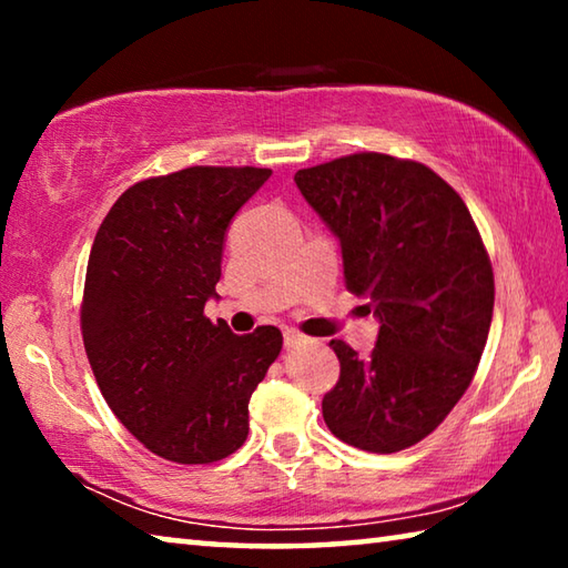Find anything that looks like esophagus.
<instances>
[{
    "label": "esophagus",
    "mask_w": 568,
    "mask_h": 568,
    "mask_svg": "<svg viewBox=\"0 0 568 568\" xmlns=\"http://www.w3.org/2000/svg\"><path fill=\"white\" fill-rule=\"evenodd\" d=\"M303 343H307L305 335L295 333V331H287V333H285V348H287V351H291V348H297V345H303Z\"/></svg>",
    "instance_id": "esophagus-1"
}]
</instances>
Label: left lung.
Returning a JSON list of instances; mask_svg holds the SVG:
<instances>
[{"instance_id":"8db88e82","label":"left lung","mask_w":568,"mask_h":568,"mask_svg":"<svg viewBox=\"0 0 568 568\" xmlns=\"http://www.w3.org/2000/svg\"><path fill=\"white\" fill-rule=\"evenodd\" d=\"M341 240L343 277L381 328L358 358L331 341L341 378L323 398L331 434L396 454L440 426L474 381L494 315V271L458 192L434 170L358 152L295 172Z\"/></svg>"}]
</instances>
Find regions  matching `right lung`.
<instances>
[{"instance_id":"add662e5","label":"right lung","mask_w":568,"mask_h":568,"mask_svg":"<svg viewBox=\"0 0 568 568\" xmlns=\"http://www.w3.org/2000/svg\"><path fill=\"white\" fill-rule=\"evenodd\" d=\"M273 172L187 168L124 190L94 235L82 341L104 400L130 434L175 464H213L245 444L247 403L281 355L261 325L210 323L227 227Z\"/></svg>"}]
</instances>
